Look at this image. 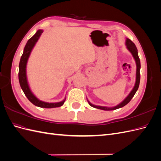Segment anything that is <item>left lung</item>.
<instances>
[{
	"label": "left lung",
	"mask_w": 161,
	"mask_h": 161,
	"mask_svg": "<svg viewBox=\"0 0 161 161\" xmlns=\"http://www.w3.org/2000/svg\"><path fill=\"white\" fill-rule=\"evenodd\" d=\"M125 45L126 47H127L128 50L131 52V54H132L134 60L136 61V83L134 86L133 89L131 90V91L130 92V94L128 95V97L126 98L120 103L119 105H116L115 107H113V108H108V107H103V106H97V105H94L92 103H91L90 102L88 101L89 105L91 107H93L97 109H99L102 110H105V111H110V110H115L117 109H119L122 108V107L125 106V105H127L129 102L131 101V99H132V97L134 96L135 93L137 91L139 85H140V58L138 57V50L136 48V46L134 43L131 42L130 39H126L125 41Z\"/></svg>",
	"instance_id": "8db88e82"
}]
</instances>
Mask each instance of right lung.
Returning a JSON list of instances; mask_svg holds the SVG:
<instances>
[{
	"label": "right lung",
	"instance_id": "right-lung-1",
	"mask_svg": "<svg viewBox=\"0 0 161 161\" xmlns=\"http://www.w3.org/2000/svg\"><path fill=\"white\" fill-rule=\"evenodd\" d=\"M43 33L42 30H39L33 37H31L30 40H29L26 43V45L24 47L23 53L21 56L20 62H19V84L21 87V89L25 93L27 98L29 99L30 102L35 105L36 106L40 107V108H58V107H60L64 103L65 99L62 101L58 102V103H47L39 100L37 97L33 94V92L31 91L30 86H29L27 79V75H26V66L28 58L30 57L31 50L33 48L34 46L37 42L38 39L40 38L42 33Z\"/></svg>",
	"mask_w": 161,
	"mask_h": 161
}]
</instances>
